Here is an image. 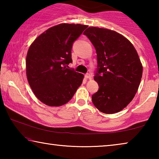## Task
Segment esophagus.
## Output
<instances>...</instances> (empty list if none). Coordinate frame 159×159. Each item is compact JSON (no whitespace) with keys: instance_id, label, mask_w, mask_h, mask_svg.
Masks as SVG:
<instances>
[{"instance_id":"34e87169","label":"esophagus","mask_w":159,"mask_h":159,"mask_svg":"<svg viewBox=\"0 0 159 159\" xmlns=\"http://www.w3.org/2000/svg\"><path fill=\"white\" fill-rule=\"evenodd\" d=\"M85 79H92V75H91L90 74H86L85 75Z\"/></svg>"}]
</instances>
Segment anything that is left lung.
<instances>
[{"label": "left lung", "mask_w": 159, "mask_h": 159, "mask_svg": "<svg viewBox=\"0 0 159 159\" xmlns=\"http://www.w3.org/2000/svg\"><path fill=\"white\" fill-rule=\"evenodd\" d=\"M95 47L98 68L94 79L99 90L92 95L96 108L104 114L121 111L138 90L142 65L133 44L114 31L91 26L83 33Z\"/></svg>", "instance_id": "left-lung-1"}]
</instances>
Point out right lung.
Returning <instances> with one entry per match:
<instances>
[{"label":"right lung","mask_w":159,"mask_h":159,"mask_svg":"<svg viewBox=\"0 0 159 159\" xmlns=\"http://www.w3.org/2000/svg\"><path fill=\"white\" fill-rule=\"evenodd\" d=\"M86 25L60 24L43 32L29 47L26 76L34 95L48 106L59 107L73 98L83 75L68 68L74 41Z\"/></svg>","instance_id":"obj_1"}]
</instances>
